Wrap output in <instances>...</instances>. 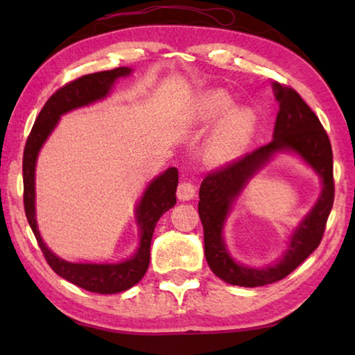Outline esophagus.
Wrapping results in <instances>:
<instances>
[{"label": "esophagus", "instance_id": "34e87169", "mask_svg": "<svg viewBox=\"0 0 355 355\" xmlns=\"http://www.w3.org/2000/svg\"><path fill=\"white\" fill-rule=\"evenodd\" d=\"M196 196V184L188 178H183L182 183L178 184L177 197L180 200H191Z\"/></svg>", "mask_w": 355, "mask_h": 355}]
</instances>
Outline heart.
<instances>
[{
    "instance_id": "b5f03b06",
    "label": "heart",
    "mask_w": 355,
    "mask_h": 355,
    "mask_svg": "<svg viewBox=\"0 0 355 355\" xmlns=\"http://www.w3.org/2000/svg\"><path fill=\"white\" fill-rule=\"evenodd\" d=\"M233 101L225 92H211L203 100L202 120L211 123L232 111ZM254 131V119L249 112H232L207 142L205 159L209 164H224L243 152Z\"/></svg>"
}]
</instances>
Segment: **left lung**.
<instances>
[{"label": "left lung", "mask_w": 355, "mask_h": 355, "mask_svg": "<svg viewBox=\"0 0 355 355\" xmlns=\"http://www.w3.org/2000/svg\"><path fill=\"white\" fill-rule=\"evenodd\" d=\"M279 101V114L274 127V139L230 161L203 178L199 191V216L203 225L205 258L211 271L227 284L238 286H263L285 279L318 245L334 205V155L329 136L316 114L302 97L285 84H272ZM291 149L299 153L323 178V192L317 205L293 234L284 258L274 267L254 270L232 261L221 239V227L231 202L247 180L275 151Z\"/></svg>", "instance_id": "8db88e82"}]
</instances>
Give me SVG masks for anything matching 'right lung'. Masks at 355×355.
Listing matches in <instances>:
<instances>
[{
    "instance_id": "1",
    "label": "right lung",
    "mask_w": 355,
    "mask_h": 355,
    "mask_svg": "<svg viewBox=\"0 0 355 355\" xmlns=\"http://www.w3.org/2000/svg\"><path fill=\"white\" fill-rule=\"evenodd\" d=\"M130 71L128 67H117L84 75L64 84L42 107L26 139L25 152H23V203H25L26 219L31 225L35 239H37L42 254L53 271L61 275L62 279L83 288V290L98 294H114L128 290L147 272L150 263V243H152L156 222L167 209L177 203L175 192L178 171L175 167H171L158 178H155L137 205L136 218L141 227V244L130 260L117 264L69 263L48 250L39 235L34 211L35 159H37L40 147L44 146L46 137L56 127L62 114L106 97L114 81L120 76L130 75Z\"/></svg>"
}]
</instances>
